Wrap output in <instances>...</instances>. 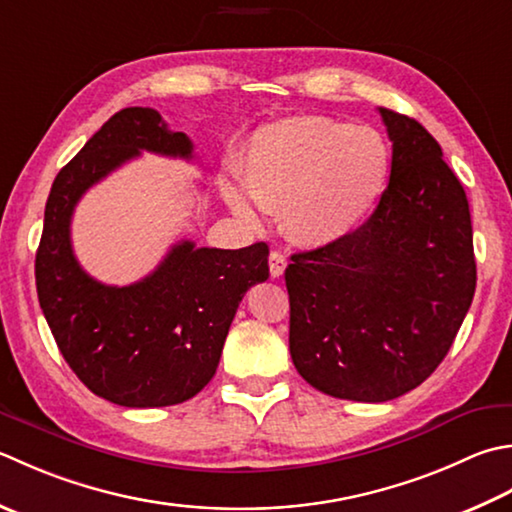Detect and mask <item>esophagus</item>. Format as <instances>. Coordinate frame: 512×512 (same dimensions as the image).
I'll return each mask as SVG.
<instances>
[{"label": "esophagus", "mask_w": 512, "mask_h": 512, "mask_svg": "<svg viewBox=\"0 0 512 512\" xmlns=\"http://www.w3.org/2000/svg\"><path fill=\"white\" fill-rule=\"evenodd\" d=\"M268 266H270V275H273V277L284 275V270L288 266V259L282 253V250H273V253L268 255Z\"/></svg>", "instance_id": "obj_1"}]
</instances>
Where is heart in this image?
Here are the masks:
<instances>
[{
	"mask_svg": "<svg viewBox=\"0 0 512 512\" xmlns=\"http://www.w3.org/2000/svg\"><path fill=\"white\" fill-rule=\"evenodd\" d=\"M390 148L377 130L330 117H293L253 135L237 168L239 188L228 204L246 222L257 208H279L286 235L304 246H326L364 224L384 193Z\"/></svg>",
	"mask_w": 512,
	"mask_h": 512,
	"instance_id": "b5f03b06",
	"label": "heart"
}]
</instances>
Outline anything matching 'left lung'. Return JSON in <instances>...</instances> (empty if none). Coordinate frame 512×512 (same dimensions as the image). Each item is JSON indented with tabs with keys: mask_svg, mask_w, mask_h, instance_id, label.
<instances>
[{
	"mask_svg": "<svg viewBox=\"0 0 512 512\" xmlns=\"http://www.w3.org/2000/svg\"><path fill=\"white\" fill-rule=\"evenodd\" d=\"M379 115L393 162L375 213L286 268L297 373L353 402H388L433 375L477 284L468 199L442 148L415 119Z\"/></svg>",
	"mask_w": 512,
	"mask_h": 512,
	"instance_id": "1",
	"label": "left lung"
}]
</instances>
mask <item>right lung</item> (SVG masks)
Wrapping results in <instances>:
<instances>
[{
    "instance_id": "add662e5",
    "label": "right lung",
    "mask_w": 512,
    "mask_h": 512,
    "mask_svg": "<svg viewBox=\"0 0 512 512\" xmlns=\"http://www.w3.org/2000/svg\"><path fill=\"white\" fill-rule=\"evenodd\" d=\"M142 150L193 157L153 108H124L59 170L35 257L39 306L59 353L88 390L126 408L182 404L213 379L246 290L268 279V246L175 244L153 273L106 286L79 266L70 219L86 190Z\"/></svg>"
}]
</instances>
